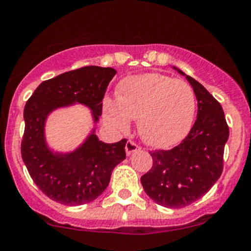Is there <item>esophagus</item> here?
I'll return each mask as SVG.
<instances>
[{
  "label": "esophagus",
  "mask_w": 251,
  "mask_h": 251,
  "mask_svg": "<svg viewBox=\"0 0 251 251\" xmlns=\"http://www.w3.org/2000/svg\"><path fill=\"white\" fill-rule=\"evenodd\" d=\"M139 149H140L139 145L136 144L133 140H127V143H126L125 145V150L127 155H131V153H133L134 151H138Z\"/></svg>",
  "instance_id": "obj_1"
}]
</instances>
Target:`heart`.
I'll use <instances>...</instances> for the list:
<instances>
[{"label": "heart", "mask_w": 251, "mask_h": 251, "mask_svg": "<svg viewBox=\"0 0 251 251\" xmlns=\"http://www.w3.org/2000/svg\"><path fill=\"white\" fill-rule=\"evenodd\" d=\"M119 98H106L107 120L117 130L130 127L138 119V131L145 143L155 148H170L186 138L197 109L191 84L162 74H143L123 79Z\"/></svg>", "instance_id": "heart-1"}]
</instances>
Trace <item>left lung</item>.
I'll return each instance as SVG.
<instances>
[{"mask_svg":"<svg viewBox=\"0 0 251 251\" xmlns=\"http://www.w3.org/2000/svg\"><path fill=\"white\" fill-rule=\"evenodd\" d=\"M176 70L184 75L178 69ZM186 78L197 96V120L177 147L172 150L150 151L152 168L140 178L149 197L169 208L191 205L218 181L228 138V126L220 103L193 77Z\"/></svg>","mask_w":251,"mask_h":251,"instance_id":"1","label":"left lung"}]
</instances>
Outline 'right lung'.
Wrapping results in <instances>:
<instances>
[{
    "instance_id": "1",
    "label": "right lung",
    "mask_w": 251,
    "mask_h": 251,
    "mask_svg": "<svg viewBox=\"0 0 251 251\" xmlns=\"http://www.w3.org/2000/svg\"><path fill=\"white\" fill-rule=\"evenodd\" d=\"M117 71L90 65L60 74L40 83L24 109L25 132L21 156L32 180L51 200L78 206L95 200L108 186L113 169L126 158L127 140L107 144L94 133L68 153L54 152L45 139V121L54 109L85 104L98 123L102 100Z\"/></svg>"
}]
</instances>
